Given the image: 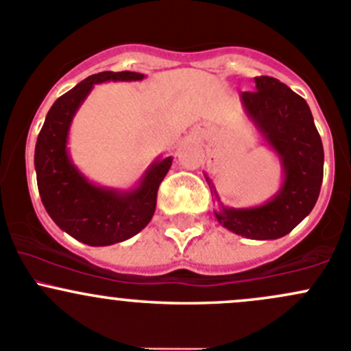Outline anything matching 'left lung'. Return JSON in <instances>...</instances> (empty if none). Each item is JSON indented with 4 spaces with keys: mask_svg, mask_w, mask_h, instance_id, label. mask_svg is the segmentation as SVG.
<instances>
[{
    "mask_svg": "<svg viewBox=\"0 0 351 351\" xmlns=\"http://www.w3.org/2000/svg\"><path fill=\"white\" fill-rule=\"evenodd\" d=\"M254 83L256 90L241 93V101L247 117L280 158L284 183L267 204L251 208H228L221 204L215 217L234 234L263 241L289 234L313 210L323 183L324 151L302 97L271 76H256ZM205 180L214 190L208 176ZM215 198L219 200L217 193Z\"/></svg>",
    "mask_w": 351,
    "mask_h": 351,
    "instance_id": "obj_1",
    "label": "left lung"
}]
</instances>
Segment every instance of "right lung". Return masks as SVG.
Instances as JSON below:
<instances>
[{"instance_id":"1","label":"right lung","mask_w":351,"mask_h":351,"mask_svg":"<svg viewBox=\"0 0 351 351\" xmlns=\"http://www.w3.org/2000/svg\"><path fill=\"white\" fill-rule=\"evenodd\" d=\"M143 77L144 74L132 71H104L86 77L54 101L37 137L34 161L42 204L62 231L90 246L125 241L149 224L158 189L171 168L173 158L156 159L136 189L119 192L93 185L77 171L67 154V132L93 84Z\"/></svg>"}]
</instances>
